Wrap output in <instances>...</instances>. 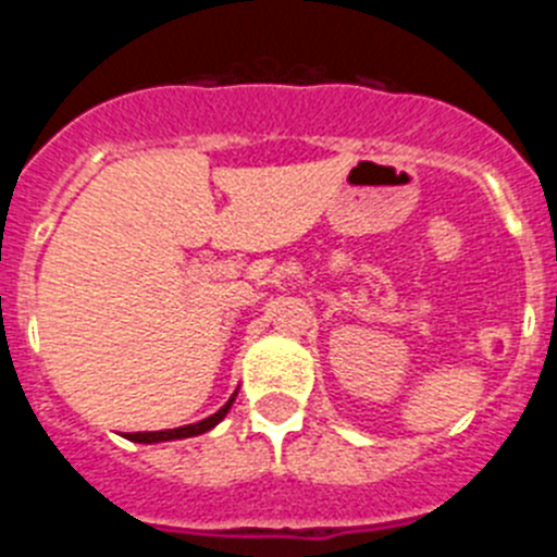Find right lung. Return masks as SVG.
<instances>
[{
  "instance_id": "1",
  "label": "right lung",
  "mask_w": 557,
  "mask_h": 557,
  "mask_svg": "<svg viewBox=\"0 0 557 557\" xmlns=\"http://www.w3.org/2000/svg\"><path fill=\"white\" fill-rule=\"evenodd\" d=\"M234 398H236V391H234V396H231L218 412H214V416L203 418V421H198V424H186V426H175V430H159V432H125V437L127 441H133V444H164V441H184V437L203 435V432L214 430V426H218L220 421L228 416L231 405H234Z\"/></svg>"
}]
</instances>
